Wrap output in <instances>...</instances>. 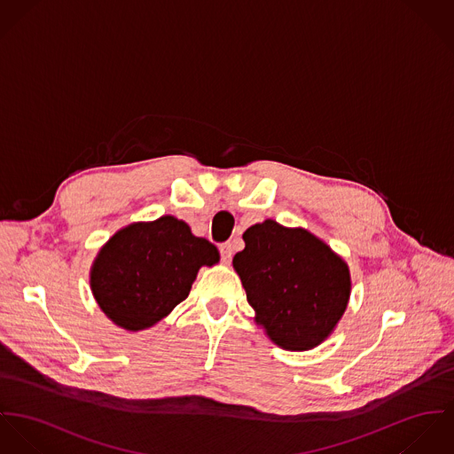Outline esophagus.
<instances>
[{
    "mask_svg": "<svg viewBox=\"0 0 454 454\" xmlns=\"http://www.w3.org/2000/svg\"><path fill=\"white\" fill-rule=\"evenodd\" d=\"M219 251H221V259H223V262H224V264H230L231 255H233V246H231L230 242H226V244H223V246L219 247Z\"/></svg>",
    "mask_w": 454,
    "mask_h": 454,
    "instance_id": "1",
    "label": "esophagus"
}]
</instances>
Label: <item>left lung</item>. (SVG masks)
Listing matches in <instances>:
<instances>
[{
    "instance_id": "left-lung-1",
    "label": "left lung",
    "mask_w": 454,
    "mask_h": 454,
    "mask_svg": "<svg viewBox=\"0 0 454 454\" xmlns=\"http://www.w3.org/2000/svg\"><path fill=\"white\" fill-rule=\"evenodd\" d=\"M246 249L233 257L254 308V320L277 347L313 350L324 343L350 301L347 261L304 228L273 219L244 233Z\"/></svg>"
}]
</instances>
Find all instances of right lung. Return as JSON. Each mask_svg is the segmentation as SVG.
I'll return each instance as SVG.
<instances>
[{
	"instance_id": "add662e5",
	"label": "right lung",
	"mask_w": 454,
	"mask_h": 454,
	"mask_svg": "<svg viewBox=\"0 0 454 454\" xmlns=\"http://www.w3.org/2000/svg\"><path fill=\"white\" fill-rule=\"evenodd\" d=\"M219 251L174 217L139 221L118 230L90 268V289L102 313L118 327L139 333L184 301L202 266Z\"/></svg>"
}]
</instances>
